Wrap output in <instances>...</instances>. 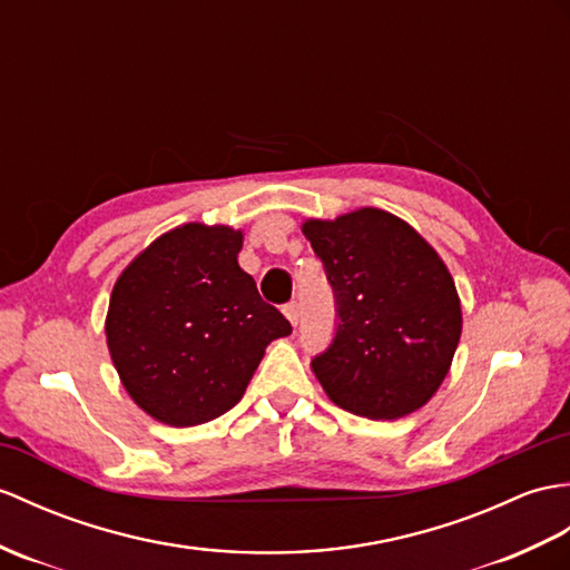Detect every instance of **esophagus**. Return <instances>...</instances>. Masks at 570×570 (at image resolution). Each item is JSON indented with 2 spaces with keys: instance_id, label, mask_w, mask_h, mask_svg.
Returning a JSON list of instances; mask_svg holds the SVG:
<instances>
[{
  "instance_id": "34e87169",
  "label": "esophagus",
  "mask_w": 570,
  "mask_h": 570,
  "mask_svg": "<svg viewBox=\"0 0 570 570\" xmlns=\"http://www.w3.org/2000/svg\"><path fill=\"white\" fill-rule=\"evenodd\" d=\"M282 311H284V315L288 317V323L296 327V325H298V306H296V303H294V301L286 303V306H284Z\"/></svg>"
}]
</instances>
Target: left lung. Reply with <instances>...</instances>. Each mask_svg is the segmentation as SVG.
<instances>
[{
	"instance_id": "left-lung-1",
	"label": "left lung",
	"mask_w": 570,
	"mask_h": 570,
	"mask_svg": "<svg viewBox=\"0 0 570 570\" xmlns=\"http://www.w3.org/2000/svg\"><path fill=\"white\" fill-rule=\"evenodd\" d=\"M303 235L335 294V337L311 362L327 399L368 420H399L425 405L461 337V303L446 264L381 208L311 218Z\"/></svg>"
}]
</instances>
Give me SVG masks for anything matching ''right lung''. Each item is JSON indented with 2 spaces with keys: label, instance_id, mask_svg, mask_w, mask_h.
Returning <instances> with one entry per match:
<instances>
[{
  "label": "right lung",
  "instance_id": "1",
  "mask_svg": "<svg viewBox=\"0 0 570 570\" xmlns=\"http://www.w3.org/2000/svg\"><path fill=\"white\" fill-rule=\"evenodd\" d=\"M243 233L187 223L145 247L111 291L106 345L145 413L171 428L214 420L243 399L291 323L240 269Z\"/></svg>",
  "mask_w": 570,
  "mask_h": 570
}]
</instances>
